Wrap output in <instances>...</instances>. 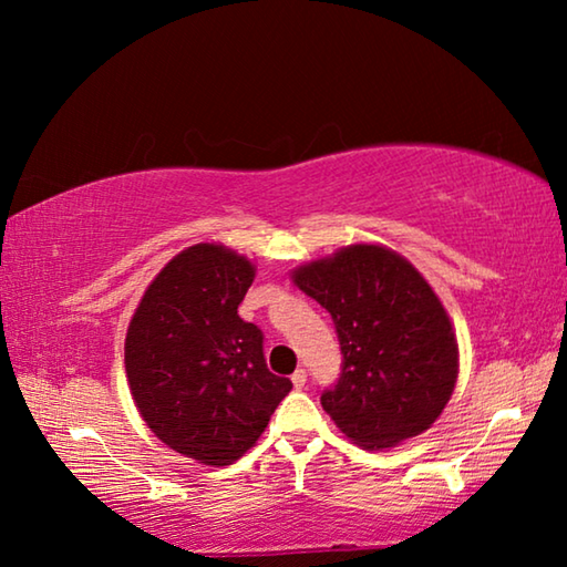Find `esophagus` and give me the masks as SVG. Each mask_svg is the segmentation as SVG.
<instances>
[{
  "instance_id": "1",
  "label": "esophagus",
  "mask_w": 567,
  "mask_h": 567,
  "mask_svg": "<svg viewBox=\"0 0 567 567\" xmlns=\"http://www.w3.org/2000/svg\"><path fill=\"white\" fill-rule=\"evenodd\" d=\"M305 382H307V372L302 370V368H297L295 372H292V385L300 390V388H305Z\"/></svg>"
}]
</instances>
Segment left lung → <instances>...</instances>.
<instances>
[{"instance_id": "8db88e82", "label": "left lung", "mask_w": 567, "mask_h": 567, "mask_svg": "<svg viewBox=\"0 0 567 567\" xmlns=\"http://www.w3.org/2000/svg\"><path fill=\"white\" fill-rule=\"evenodd\" d=\"M295 282L330 312L342 370L320 402L344 435L380 450L433 425L453 395V324L422 275L380 245L300 267Z\"/></svg>"}]
</instances>
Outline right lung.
Masks as SVG:
<instances>
[{
    "label": "right lung",
    "instance_id": "add662e5",
    "mask_svg": "<svg viewBox=\"0 0 567 567\" xmlns=\"http://www.w3.org/2000/svg\"><path fill=\"white\" fill-rule=\"evenodd\" d=\"M255 267L223 245H195L165 265L124 342L134 405L162 443L205 465L243 457L290 378L272 375L265 334L237 315Z\"/></svg>",
    "mask_w": 567,
    "mask_h": 567
}]
</instances>
